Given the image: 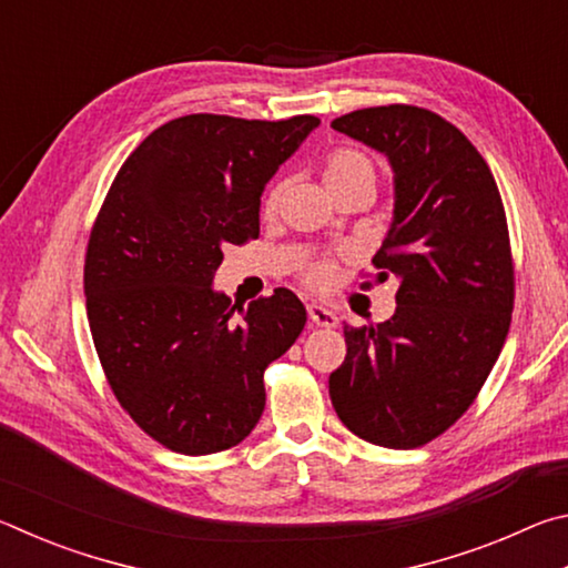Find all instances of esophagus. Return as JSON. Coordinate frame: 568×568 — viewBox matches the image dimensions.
<instances>
[{
	"instance_id": "34e87169",
	"label": "esophagus",
	"mask_w": 568,
	"mask_h": 568,
	"mask_svg": "<svg viewBox=\"0 0 568 568\" xmlns=\"http://www.w3.org/2000/svg\"><path fill=\"white\" fill-rule=\"evenodd\" d=\"M307 318H311L313 325H318V328H335V325H338V315H335L331 307L318 303L307 305Z\"/></svg>"
}]
</instances>
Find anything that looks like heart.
Returning a JSON list of instances; mask_svg holds the SVG:
<instances>
[{"mask_svg": "<svg viewBox=\"0 0 568 568\" xmlns=\"http://www.w3.org/2000/svg\"><path fill=\"white\" fill-rule=\"evenodd\" d=\"M321 178L325 182V187L331 190V195L355 185L376 187V165H373V160L368 155H363L361 150L338 148L323 158ZM281 197H283V185H273L263 203L265 215L275 213L277 205H281ZM333 271L335 267L331 261H315L305 267L303 277L307 285L325 287L333 281Z\"/></svg>", "mask_w": 568, "mask_h": 568, "instance_id": "obj_1", "label": "heart"}]
</instances>
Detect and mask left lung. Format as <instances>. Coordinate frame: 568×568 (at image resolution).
Returning a JSON list of instances; mask_svg holds the SVG:
<instances>
[{"instance_id": "8db88e82", "label": "left lung", "mask_w": 568, "mask_h": 568, "mask_svg": "<svg viewBox=\"0 0 568 568\" xmlns=\"http://www.w3.org/2000/svg\"><path fill=\"white\" fill-rule=\"evenodd\" d=\"M388 158L393 220L373 257L398 277L386 323L345 325V361L328 388L355 436L416 448L478 396L514 311V263L501 195L486 160L436 112L413 104L355 110L331 122Z\"/></svg>"}]
</instances>
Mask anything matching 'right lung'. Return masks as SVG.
<instances>
[{"label":"right lung","instance_id":"right-lung-1","mask_svg":"<svg viewBox=\"0 0 568 568\" xmlns=\"http://www.w3.org/2000/svg\"><path fill=\"white\" fill-rule=\"evenodd\" d=\"M313 114H185L124 160L94 220L84 295L94 348L132 420L175 454L243 440L265 408L263 373L305 325L295 293L230 305L213 287L225 245L261 235V195L318 128Z\"/></svg>","mask_w":568,"mask_h":568}]
</instances>
